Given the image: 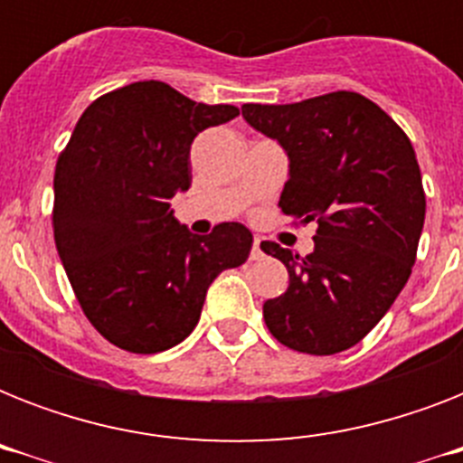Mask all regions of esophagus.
Listing matches in <instances>:
<instances>
[{
	"label": "esophagus",
	"mask_w": 463,
	"mask_h": 463,
	"mask_svg": "<svg viewBox=\"0 0 463 463\" xmlns=\"http://www.w3.org/2000/svg\"><path fill=\"white\" fill-rule=\"evenodd\" d=\"M254 261L261 260L264 257V245H261V240L260 238H254V245H252V254H250Z\"/></svg>",
	"instance_id": "34e87169"
}]
</instances>
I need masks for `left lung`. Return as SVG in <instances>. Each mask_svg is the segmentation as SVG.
Returning <instances> with one entry per match:
<instances>
[{
  "instance_id": "left-lung-1",
  "label": "left lung",
  "mask_w": 463,
  "mask_h": 463,
  "mask_svg": "<svg viewBox=\"0 0 463 463\" xmlns=\"http://www.w3.org/2000/svg\"><path fill=\"white\" fill-rule=\"evenodd\" d=\"M242 118L288 156L283 213L317 223L305 260L261 242L290 276L288 290L264 303V322L293 351H345L387 315L416 261L425 221L416 151L380 105L353 90L247 103Z\"/></svg>"
}]
</instances>
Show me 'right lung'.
<instances>
[{"mask_svg":"<svg viewBox=\"0 0 463 463\" xmlns=\"http://www.w3.org/2000/svg\"><path fill=\"white\" fill-rule=\"evenodd\" d=\"M163 81H137L83 110L54 167L52 228L89 322L129 353H160L192 334L221 271L245 264L252 232L221 223L192 235L170 199L192 184L199 132L238 118Z\"/></svg>","mask_w":463,"mask_h":463,"instance_id":"add662e5","label":"right lung"}]
</instances>
